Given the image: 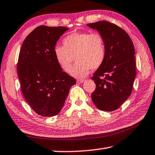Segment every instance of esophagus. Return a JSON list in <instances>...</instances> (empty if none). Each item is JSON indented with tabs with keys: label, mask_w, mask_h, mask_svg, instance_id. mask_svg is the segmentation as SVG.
Returning <instances> with one entry per match:
<instances>
[{
	"label": "esophagus",
	"mask_w": 155,
	"mask_h": 155,
	"mask_svg": "<svg viewBox=\"0 0 155 155\" xmlns=\"http://www.w3.org/2000/svg\"><path fill=\"white\" fill-rule=\"evenodd\" d=\"M84 81H85V80H83V79H78V80H77V83H83Z\"/></svg>",
	"instance_id": "obj_1"
}]
</instances>
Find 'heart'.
<instances>
[{
    "mask_svg": "<svg viewBox=\"0 0 155 155\" xmlns=\"http://www.w3.org/2000/svg\"><path fill=\"white\" fill-rule=\"evenodd\" d=\"M64 46H56L54 54L58 64L76 78L87 76L90 69L96 70L103 64L106 56L104 39L98 33H73L64 38Z\"/></svg>",
    "mask_w": 155,
    "mask_h": 155,
    "instance_id": "heart-1",
    "label": "heart"
}]
</instances>
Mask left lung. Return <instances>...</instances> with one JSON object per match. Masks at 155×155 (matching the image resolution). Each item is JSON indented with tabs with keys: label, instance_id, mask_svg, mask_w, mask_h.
<instances>
[{
	"label": "left lung",
	"instance_id": "8db88e82",
	"mask_svg": "<svg viewBox=\"0 0 155 155\" xmlns=\"http://www.w3.org/2000/svg\"><path fill=\"white\" fill-rule=\"evenodd\" d=\"M103 36L106 56L91 79L96 88L91 99L97 108L113 111L130 96L136 76L135 48L129 35L116 25L107 21L90 23Z\"/></svg>",
	"mask_w": 155,
	"mask_h": 155
}]
</instances>
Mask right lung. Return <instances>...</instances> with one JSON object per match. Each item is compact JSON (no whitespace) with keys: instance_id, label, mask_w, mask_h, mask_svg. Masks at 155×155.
Instances as JSON below:
<instances>
[{"instance_id":"add662e5","label":"right lung","mask_w":155,"mask_h":155,"mask_svg":"<svg viewBox=\"0 0 155 155\" xmlns=\"http://www.w3.org/2000/svg\"><path fill=\"white\" fill-rule=\"evenodd\" d=\"M68 28L40 26L28 35L21 48L18 74L25 98L36 114L54 116L64 107L73 77L63 71L55 59L54 49Z\"/></svg>"}]
</instances>
